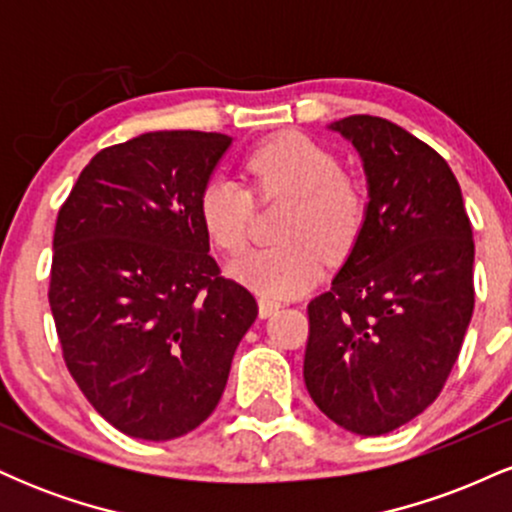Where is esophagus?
<instances>
[{
    "label": "esophagus",
    "mask_w": 512,
    "mask_h": 512,
    "mask_svg": "<svg viewBox=\"0 0 512 512\" xmlns=\"http://www.w3.org/2000/svg\"><path fill=\"white\" fill-rule=\"evenodd\" d=\"M257 308H260L262 320H267V317H272L276 310L281 308V305L276 301H269V298H260V301H257Z\"/></svg>",
    "instance_id": "34e87169"
}]
</instances>
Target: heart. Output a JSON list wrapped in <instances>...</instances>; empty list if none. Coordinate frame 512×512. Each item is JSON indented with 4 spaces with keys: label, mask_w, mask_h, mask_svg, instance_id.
<instances>
[{
    "label": "heart",
    "mask_w": 512,
    "mask_h": 512,
    "mask_svg": "<svg viewBox=\"0 0 512 512\" xmlns=\"http://www.w3.org/2000/svg\"><path fill=\"white\" fill-rule=\"evenodd\" d=\"M260 197H291L281 240L228 262V274L262 298L284 301L313 289L325 262L354 250L368 214L361 182L342 173L337 156L303 134L289 132L257 146L245 161ZM252 192L231 175H214L199 195V219L216 248L238 252L248 243Z\"/></svg>",
    "instance_id": "1"
}]
</instances>
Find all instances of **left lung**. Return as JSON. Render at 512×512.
<instances>
[{
	"label": "left lung",
	"instance_id": "obj_1",
	"mask_svg": "<svg viewBox=\"0 0 512 512\" xmlns=\"http://www.w3.org/2000/svg\"><path fill=\"white\" fill-rule=\"evenodd\" d=\"M356 149L368 214L332 289L308 303L303 378L313 402L358 436L409 424L440 395L474 310V240L443 156L395 122L327 125Z\"/></svg>",
	"mask_w": 512,
	"mask_h": 512
}]
</instances>
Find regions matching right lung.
Instances as JSON below:
<instances>
[{"label": "right lung", "instance_id": "add662e5", "mask_svg": "<svg viewBox=\"0 0 512 512\" xmlns=\"http://www.w3.org/2000/svg\"><path fill=\"white\" fill-rule=\"evenodd\" d=\"M216 132H146L91 158L57 216L50 308L64 363L117 431L173 440L209 419L252 293L209 255L199 195L231 149Z\"/></svg>", "mask_w": 512, "mask_h": 512}]
</instances>
